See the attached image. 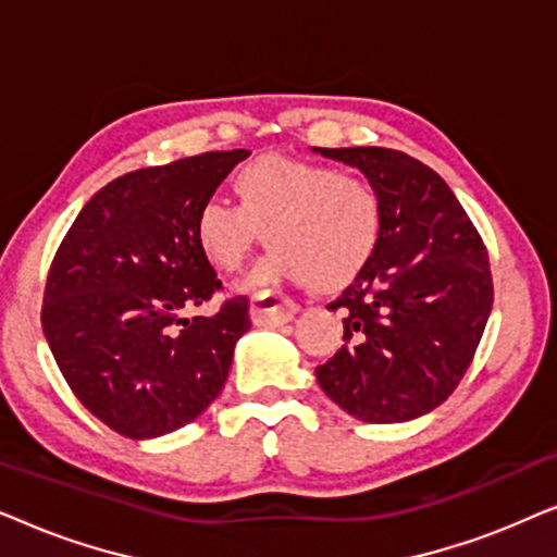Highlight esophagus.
<instances>
[{
	"label": "esophagus",
	"instance_id": "obj_1",
	"mask_svg": "<svg viewBox=\"0 0 557 557\" xmlns=\"http://www.w3.org/2000/svg\"><path fill=\"white\" fill-rule=\"evenodd\" d=\"M296 311H299V307L292 299L265 292L253 296V301H250V322L258 326H281L292 322Z\"/></svg>",
	"mask_w": 557,
	"mask_h": 557
}]
</instances>
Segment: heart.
I'll return each instance as SVG.
<instances>
[{"mask_svg": "<svg viewBox=\"0 0 557 557\" xmlns=\"http://www.w3.org/2000/svg\"><path fill=\"white\" fill-rule=\"evenodd\" d=\"M238 205L205 200L195 240L218 271H238L256 246L273 250L250 286L309 284L339 292L375 258L385 231L377 189L357 174L288 157H258L233 177Z\"/></svg>", "mask_w": 557, "mask_h": 557, "instance_id": "1", "label": "heart"}]
</instances>
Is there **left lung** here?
<instances>
[{
	"label": "left lung",
	"mask_w": 557,
	"mask_h": 557,
	"mask_svg": "<svg viewBox=\"0 0 557 557\" xmlns=\"http://www.w3.org/2000/svg\"><path fill=\"white\" fill-rule=\"evenodd\" d=\"M314 151L360 170L385 210L375 258L330 304L345 314V347L319 364L317 380L357 421H413L471 364L494 301L490 256L431 166L383 147Z\"/></svg>",
	"instance_id": "left-lung-1"
}]
</instances>
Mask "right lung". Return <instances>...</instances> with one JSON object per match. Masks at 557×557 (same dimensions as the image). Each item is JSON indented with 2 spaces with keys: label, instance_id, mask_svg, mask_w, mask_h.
<instances>
[{
  "label": "right lung",
  "instance_id": "obj_1",
  "mask_svg": "<svg viewBox=\"0 0 557 557\" xmlns=\"http://www.w3.org/2000/svg\"><path fill=\"white\" fill-rule=\"evenodd\" d=\"M248 154L205 151L109 182L52 258L45 339L75 398L121 436L177 431L223 391L250 330L248 299L185 317L223 288L197 248L195 215Z\"/></svg>",
  "mask_w": 557,
  "mask_h": 557
}]
</instances>
